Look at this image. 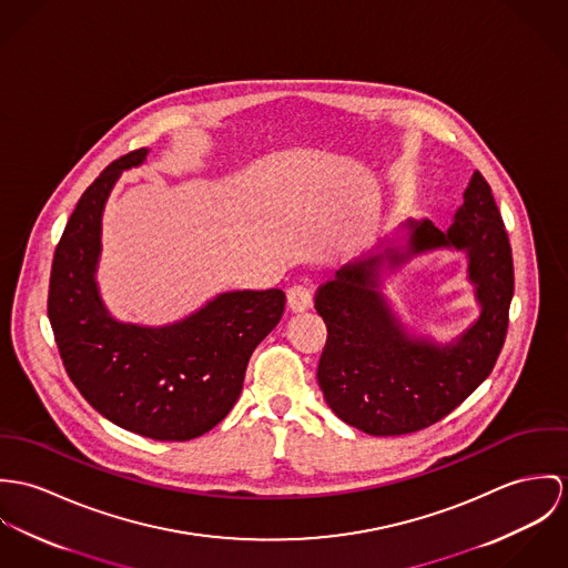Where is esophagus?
<instances>
[{
  "label": "esophagus",
  "instance_id": "1",
  "mask_svg": "<svg viewBox=\"0 0 568 568\" xmlns=\"http://www.w3.org/2000/svg\"><path fill=\"white\" fill-rule=\"evenodd\" d=\"M287 305L292 312H305L312 307V290L303 283H296L287 290Z\"/></svg>",
  "mask_w": 568,
  "mask_h": 568
}]
</instances>
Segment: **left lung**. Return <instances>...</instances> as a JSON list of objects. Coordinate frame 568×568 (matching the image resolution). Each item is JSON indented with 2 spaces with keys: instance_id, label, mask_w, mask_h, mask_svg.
<instances>
[{
  "instance_id": "left-lung-1",
  "label": "left lung",
  "mask_w": 568,
  "mask_h": 568,
  "mask_svg": "<svg viewBox=\"0 0 568 568\" xmlns=\"http://www.w3.org/2000/svg\"><path fill=\"white\" fill-rule=\"evenodd\" d=\"M407 226V253L385 251L389 265L442 246L466 251L481 315L448 346L409 337L378 294L381 256L346 265L317 287L315 312L326 324L320 389L337 418L371 436L420 432L462 405L493 373L509 322L511 246L493 190L479 172L448 231L429 220Z\"/></svg>"
}]
</instances>
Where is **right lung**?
I'll list each match as a JSON object with an SVG mask.
<instances>
[{
    "label": "right lung",
    "mask_w": 568,
    "mask_h": 568,
    "mask_svg": "<svg viewBox=\"0 0 568 568\" xmlns=\"http://www.w3.org/2000/svg\"><path fill=\"white\" fill-rule=\"evenodd\" d=\"M139 148L113 161L78 200L57 246L48 317L64 371L111 423L152 440L185 442L233 409L254 348L285 312L283 290L229 292L183 322L143 328L113 320L95 287L102 209Z\"/></svg>",
    "instance_id": "right-lung-1"
}]
</instances>
